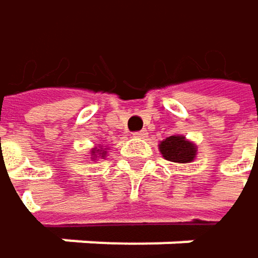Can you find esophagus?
<instances>
[{
    "label": "esophagus",
    "instance_id": "obj_1",
    "mask_svg": "<svg viewBox=\"0 0 258 258\" xmlns=\"http://www.w3.org/2000/svg\"><path fill=\"white\" fill-rule=\"evenodd\" d=\"M135 138H145V137H148V131L146 129H141V131H138V132H134L132 134Z\"/></svg>",
    "mask_w": 258,
    "mask_h": 258
}]
</instances>
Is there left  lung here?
Masks as SVG:
<instances>
[{
  "label": "left lung",
  "mask_w": 258,
  "mask_h": 258,
  "mask_svg": "<svg viewBox=\"0 0 258 258\" xmlns=\"http://www.w3.org/2000/svg\"><path fill=\"white\" fill-rule=\"evenodd\" d=\"M197 148L184 140L181 135H172L160 143V152L163 157L174 163H189L194 160Z\"/></svg>",
  "instance_id": "8db88e82"
}]
</instances>
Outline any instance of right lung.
I'll list each match as a JSON object with an SVG mask.
<instances>
[{
    "label": "right lung",
    "mask_w": 258,
    "mask_h": 258,
    "mask_svg": "<svg viewBox=\"0 0 258 258\" xmlns=\"http://www.w3.org/2000/svg\"><path fill=\"white\" fill-rule=\"evenodd\" d=\"M95 152H100V151H95V149H94V151H92V154H95ZM100 154H101V157H104V154H106V151H104V152H100Z\"/></svg>",
    "instance_id": "obj_1"
}]
</instances>
